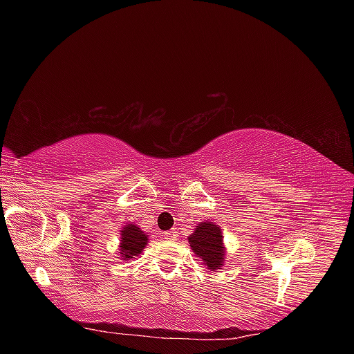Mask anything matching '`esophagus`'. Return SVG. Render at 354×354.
Listing matches in <instances>:
<instances>
[{
    "label": "esophagus",
    "instance_id": "obj_1",
    "mask_svg": "<svg viewBox=\"0 0 354 354\" xmlns=\"http://www.w3.org/2000/svg\"><path fill=\"white\" fill-rule=\"evenodd\" d=\"M176 237H178V231L175 228H171V230L164 232V239H167V240H175Z\"/></svg>",
    "mask_w": 354,
    "mask_h": 354
}]
</instances>
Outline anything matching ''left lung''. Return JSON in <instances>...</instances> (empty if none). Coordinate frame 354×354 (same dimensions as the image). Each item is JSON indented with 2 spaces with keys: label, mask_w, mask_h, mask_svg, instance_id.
I'll return each instance as SVG.
<instances>
[{
  "label": "left lung",
  "mask_w": 354,
  "mask_h": 354,
  "mask_svg": "<svg viewBox=\"0 0 354 354\" xmlns=\"http://www.w3.org/2000/svg\"><path fill=\"white\" fill-rule=\"evenodd\" d=\"M189 242L193 252L202 259L208 269L216 270L221 269L223 263V240L222 232L217 225L212 222L199 223V227L194 230L193 234L189 237Z\"/></svg>",
  "instance_id": "1"
}]
</instances>
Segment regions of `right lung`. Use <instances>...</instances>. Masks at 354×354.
<instances>
[{
  "mask_svg": "<svg viewBox=\"0 0 354 354\" xmlns=\"http://www.w3.org/2000/svg\"><path fill=\"white\" fill-rule=\"evenodd\" d=\"M147 245V236L135 225H126L122 231V248H120V254L123 255L126 260L133 259L145 250Z\"/></svg>",
  "mask_w": 354,
  "mask_h": 354,
  "instance_id": "right-lung-1",
  "label": "right lung"
}]
</instances>
